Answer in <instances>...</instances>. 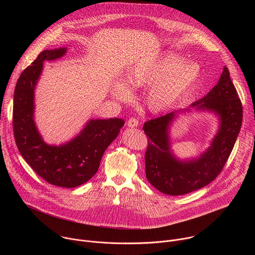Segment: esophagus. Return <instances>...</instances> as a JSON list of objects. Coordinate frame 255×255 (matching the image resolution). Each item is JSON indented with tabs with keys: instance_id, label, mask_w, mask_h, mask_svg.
I'll return each mask as SVG.
<instances>
[{
	"instance_id": "obj_1",
	"label": "esophagus",
	"mask_w": 255,
	"mask_h": 255,
	"mask_svg": "<svg viewBox=\"0 0 255 255\" xmlns=\"http://www.w3.org/2000/svg\"><path fill=\"white\" fill-rule=\"evenodd\" d=\"M138 124H139V122H138V120L135 119V118L129 119V120H128V123H127L128 127H130V128H135V127L138 126Z\"/></svg>"
}]
</instances>
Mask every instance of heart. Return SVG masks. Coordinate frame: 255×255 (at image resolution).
Returning a JSON list of instances; mask_svg holds the SVG:
<instances>
[{"label": "heart", "instance_id": "heart-1", "mask_svg": "<svg viewBox=\"0 0 255 255\" xmlns=\"http://www.w3.org/2000/svg\"><path fill=\"white\" fill-rule=\"evenodd\" d=\"M200 68L194 62L177 54L166 53L153 60H142L126 72L124 83L117 81L111 94L118 100L127 101L130 90L150 87L146 104L149 110L158 113L167 110L183 98L198 82Z\"/></svg>", "mask_w": 255, "mask_h": 255}]
</instances>
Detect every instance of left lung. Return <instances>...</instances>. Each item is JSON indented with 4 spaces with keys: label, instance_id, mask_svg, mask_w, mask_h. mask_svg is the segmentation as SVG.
I'll return each instance as SVG.
<instances>
[{
    "label": "left lung",
    "instance_id": "obj_1",
    "mask_svg": "<svg viewBox=\"0 0 255 255\" xmlns=\"http://www.w3.org/2000/svg\"><path fill=\"white\" fill-rule=\"evenodd\" d=\"M207 112L217 117L218 129L209 146L198 157L179 159L171 149L170 129L180 114ZM242 124V105L224 66L218 84L202 99L143 126L148 136L145 173L149 183L169 196L186 195L209 185L225 165Z\"/></svg>",
    "mask_w": 255,
    "mask_h": 255
}]
</instances>
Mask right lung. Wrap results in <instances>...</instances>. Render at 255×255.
Here are the masks:
<instances>
[{
	"mask_svg": "<svg viewBox=\"0 0 255 255\" xmlns=\"http://www.w3.org/2000/svg\"><path fill=\"white\" fill-rule=\"evenodd\" d=\"M67 47L43 50L19 78L14 94L13 127L17 147L31 168L47 183L60 188L79 187L98 171L104 152L124 126L120 118L90 119L70 140L44 141L35 122V90L43 62L65 55Z\"/></svg>",
	"mask_w": 255,
	"mask_h": 255,
	"instance_id": "obj_1",
	"label": "right lung"
}]
</instances>
